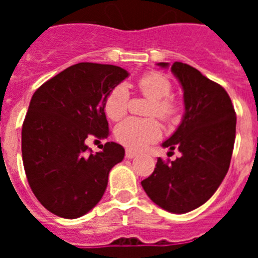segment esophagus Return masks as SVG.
Returning a JSON list of instances; mask_svg holds the SVG:
<instances>
[{"instance_id":"esophagus-1","label":"esophagus","mask_w":258,"mask_h":258,"mask_svg":"<svg viewBox=\"0 0 258 258\" xmlns=\"http://www.w3.org/2000/svg\"><path fill=\"white\" fill-rule=\"evenodd\" d=\"M125 156H126L127 159H134V157L137 156V154L134 151H132V150H126V151H125Z\"/></svg>"}]
</instances>
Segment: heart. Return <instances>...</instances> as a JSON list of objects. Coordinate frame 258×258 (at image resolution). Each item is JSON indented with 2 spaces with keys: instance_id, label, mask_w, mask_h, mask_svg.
Wrapping results in <instances>:
<instances>
[{
  "instance_id": "heart-1",
  "label": "heart",
  "mask_w": 258,
  "mask_h": 258,
  "mask_svg": "<svg viewBox=\"0 0 258 258\" xmlns=\"http://www.w3.org/2000/svg\"><path fill=\"white\" fill-rule=\"evenodd\" d=\"M138 89L145 97L151 99L149 115H156L164 121H169L177 113V104L169 97L172 85L169 80L160 74H147L138 80ZM129 103L126 86L120 84L109 90L104 99V112L113 121L125 116ZM161 127L155 118H127L115 129V137L126 149L142 150L145 146L159 140Z\"/></svg>"
}]
</instances>
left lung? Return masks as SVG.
I'll list each match as a JSON object with an SVG mask.
<instances>
[{
    "label": "left lung",
    "mask_w": 258,
    "mask_h": 258,
    "mask_svg": "<svg viewBox=\"0 0 258 258\" xmlns=\"http://www.w3.org/2000/svg\"><path fill=\"white\" fill-rule=\"evenodd\" d=\"M168 68L169 63H157ZM183 90L184 113L164 149L181 152L174 161L159 157L154 173L143 179V190L160 208L187 213L217 191L230 166L235 142L236 115L226 90L197 68L174 61L170 67Z\"/></svg>",
    "instance_id": "obj_1"
}]
</instances>
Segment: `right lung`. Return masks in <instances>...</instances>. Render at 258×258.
<instances>
[{
	"mask_svg": "<svg viewBox=\"0 0 258 258\" xmlns=\"http://www.w3.org/2000/svg\"><path fill=\"white\" fill-rule=\"evenodd\" d=\"M127 76L117 66L77 63L32 97L22 127L23 165L35 197L55 216L72 220L92 211L109 170L124 159L118 143L93 154L85 140L108 137L104 99Z\"/></svg>",
	"mask_w": 258,
	"mask_h": 258,
	"instance_id": "right-lung-1",
	"label": "right lung"
}]
</instances>
